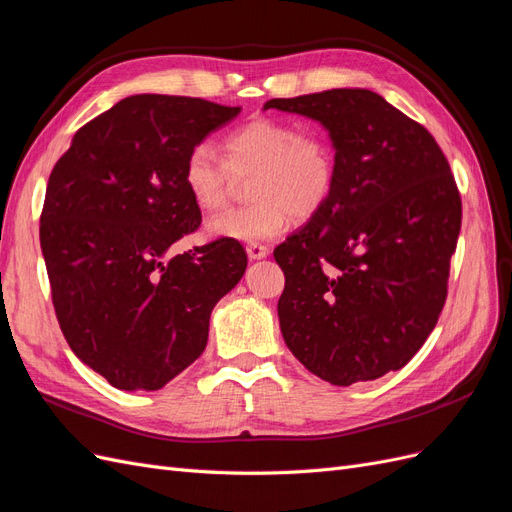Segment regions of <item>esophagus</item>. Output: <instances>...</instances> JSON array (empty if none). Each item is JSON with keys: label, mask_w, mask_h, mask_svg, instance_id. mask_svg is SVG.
Returning a JSON list of instances; mask_svg holds the SVG:
<instances>
[{"label": "esophagus", "mask_w": 512, "mask_h": 512, "mask_svg": "<svg viewBox=\"0 0 512 512\" xmlns=\"http://www.w3.org/2000/svg\"><path fill=\"white\" fill-rule=\"evenodd\" d=\"M245 252H248L250 260H262V258L269 256L267 245H260V243H250L248 248H245Z\"/></svg>", "instance_id": "34e87169"}]
</instances>
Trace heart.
<instances>
[{"instance_id": "1", "label": "heart", "mask_w": 512, "mask_h": 512, "mask_svg": "<svg viewBox=\"0 0 512 512\" xmlns=\"http://www.w3.org/2000/svg\"><path fill=\"white\" fill-rule=\"evenodd\" d=\"M222 160L207 144L186 158L182 182L199 211L220 209L233 178H248L254 203L226 209L207 222L216 239L258 243L284 233L292 216L309 220L320 211L334 186V152L322 133L301 131L292 122L256 118L228 133Z\"/></svg>"}]
</instances>
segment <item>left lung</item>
Returning a JSON list of instances; mask_svg holds the SVG:
<instances>
[{
	"mask_svg": "<svg viewBox=\"0 0 512 512\" xmlns=\"http://www.w3.org/2000/svg\"><path fill=\"white\" fill-rule=\"evenodd\" d=\"M271 108L320 122L334 148L326 205L273 252L286 275L281 334L332 385L379 379L417 354L445 305L462 226L449 163L424 127L366 88Z\"/></svg>",
	"mask_w": 512,
	"mask_h": 512,
	"instance_id": "left-lung-1",
	"label": "left lung"
}]
</instances>
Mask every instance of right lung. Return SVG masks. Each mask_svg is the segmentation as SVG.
<instances>
[{"label":"right lung","mask_w":512,"mask_h":512,"mask_svg":"<svg viewBox=\"0 0 512 512\" xmlns=\"http://www.w3.org/2000/svg\"><path fill=\"white\" fill-rule=\"evenodd\" d=\"M239 112L133 95L86 122L50 173L40 243L52 305L76 358L118 390H161L195 362L248 267L231 239L175 252L201 224L186 158Z\"/></svg>","instance_id":"obj_1"}]
</instances>
